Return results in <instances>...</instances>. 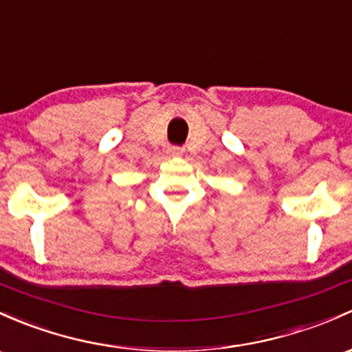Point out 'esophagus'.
<instances>
[{"label": "esophagus", "mask_w": 352, "mask_h": 352, "mask_svg": "<svg viewBox=\"0 0 352 352\" xmlns=\"http://www.w3.org/2000/svg\"><path fill=\"white\" fill-rule=\"evenodd\" d=\"M168 153L171 154V156H181V154L184 153V149L181 146H169Z\"/></svg>", "instance_id": "34e87169"}]
</instances>
